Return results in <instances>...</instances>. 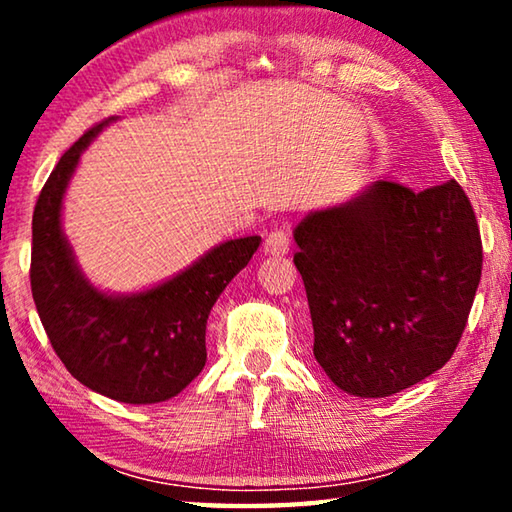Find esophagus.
I'll return each mask as SVG.
<instances>
[{
  "mask_svg": "<svg viewBox=\"0 0 512 512\" xmlns=\"http://www.w3.org/2000/svg\"><path fill=\"white\" fill-rule=\"evenodd\" d=\"M289 248H291V239L287 230H273L271 235H266L264 239V253L271 257L289 255Z\"/></svg>",
  "mask_w": 512,
  "mask_h": 512,
  "instance_id": "34e87169",
  "label": "esophagus"
}]
</instances>
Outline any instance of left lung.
<instances>
[{
	"label": "left lung",
	"mask_w": 512,
	"mask_h": 512,
	"mask_svg": "<svg viewBox=\"0 0 512 512\" xmlns=\"http://www.w3.org/2000/svg\"><path fill=\"white\" fill-rule=\"evenodd\" d=\"M293 257L314 357L354 397H388L452 357L481 280V237L456 180L411 192L375 180L305 214Z\"/></svg>",
	"instance_id": "1"
}]
</instances>
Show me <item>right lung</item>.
Here are the masks:
<instances>
[{
  "mask_svg": "<svg viewBox=\"0 0 512 512\" xmlns=\"http://www.w3.org/2000/svg\"><path fill=\"white\" fill-rule=\"evenodd\" d=\"M117 117L90 128L51 171L33 212L31 291L60 361L90 391L126 404L176 397L207 361V316L262 237L228 239L142 291L99 289L63 230V201L81 155Z\"/></svg>",
  "mask_w": 512,
  "mask_h": 512,
  "instance_id": "right-lung-1",
  "label": "right lung"
}]
</instances>
